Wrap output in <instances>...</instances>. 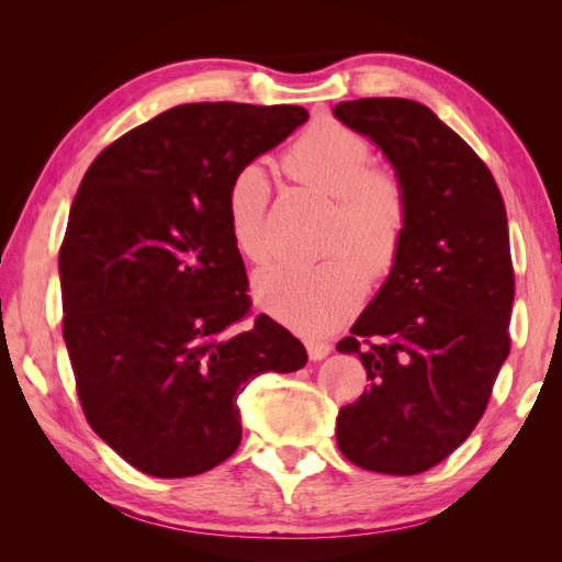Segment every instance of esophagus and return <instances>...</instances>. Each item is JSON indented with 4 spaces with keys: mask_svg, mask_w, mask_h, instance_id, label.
I'll list each match as a JSON object with an SVG mask.
<instances>
[{
    "mask_svg": "<svg viewBox=\"0 0 562 562\" xmlns=\"http://www.w3.org/2000/svg\"><path fill=\"white\" fill-rule=\"evenodd\" d=\"M307 353H310V359L312 361H321V359H326V356L333 351V347L328 345V342H321V339H307Z\"/></svg>",
    "mask_w": 562,
    "mask_h": 562,
    "instance_id": "esophagus-1",
    "label": "esophagus"
}]
</instances>
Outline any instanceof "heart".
<instances>
[{
    "label": "heart",
    "mask_w": 562,
    "mask_h": 562,
    "mask_svg": "<svg viewBox=\"0 0 562 562\" xmlns=\"http://www.w3.org/2000/svg\"><path fill=\"white\" fill-rule=\"evenodd\" d=\"M372 161L366 135L333 116H321L288 147L291 178L335 196L328 255L321 262H281L252 281L260 310L302 335L323 337L359 312L370 274L389 277L411 232V192L396 168ZM271 184L260 164L234 171L225 217L234 248L252 265L271 255L267 206Z\"/></svg>",
    "instance_id": "heart-1"
}]
</instances>
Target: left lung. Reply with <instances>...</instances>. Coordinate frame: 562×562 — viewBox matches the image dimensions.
Masks as SVG:
<instances>
[{
    "label": "left lung",
    "mask_w": 562,
    "mask_h": 562,
    "mask_svg": "<svg viewBox=\"0 0 562 562\" xmlns=\"http://www.w3.org/2000/svg\"><path fill=\"white\" fill-rule=\"evenodd\" d=\"M339 122L375 140L411 192V232L380 293L339 339L368 391L337 415L351 464L415 475L481 422L512 351L514 262L499 187L485 161L422 103L361 98Z\"/></svg>",
    "instance_id": "8db88e82"
}]
</instances>
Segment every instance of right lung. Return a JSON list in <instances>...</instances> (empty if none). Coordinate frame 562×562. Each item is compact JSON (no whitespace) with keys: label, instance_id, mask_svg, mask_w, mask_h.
Masks as SVG:
<instances>
[{"label":"right lung","instance_id":"add662e5","mask_svg":"<svg viewBox=\"0 0 562 562\" xmlns=\"http://www.w3.org/2000/svg\"><path fill=\"white\" fill-rule=\"evenodd\" d=\"M297 105L190 103L108 145L83 176L60 246L63 337L91 429L131 467L187 479L241 443L239 398L307 351L250 314L225 217L234 171L277 147Z\"/></svg>","mask_w":562,"mask_h":562}]
</instances>
